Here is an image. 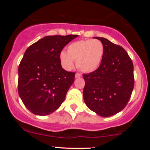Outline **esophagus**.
<instances>
[{
  "label": "esophagus",
  "instance_id": "obj_1",
  "mask_svg": "<svg viewBox=\"0 0 150 150\" xmlns=\"http://www.w3.org/2000/svg\"><path fill=\"white\" fill-rule=\"evenodd\" d=\"M81 76H82V75H81L80 73H77L76 74H75V77H76V78H78V77H80Z\"/></svg>",
  "mask_w": 150,
  "mask_h": 150
}]
</instances>
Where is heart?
<instances>
[{
    "mask_svg": "<svg viewBox=\"0 0 150 150\" xmlns=\"http://www.w3.org/2000/svg\"><path fill=\"white\" fill-rule=\"evenodd\" d=\"M104 51V45L100 41L96 39L78 41L68 46V54L62 51L59 59L65 70H71L74 61H76L77 67L81 71L90 73L99 68Z\"/></svg>",
    "mask_w": 150,
    "mask_h": 150,
    "instance_id": "b5f03b06",
    "label": "heart"
}]
</instances>
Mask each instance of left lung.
Here are the masks:
<instances>
[{
	"mask_svg": "<svg viewBox=\"0 0 150 150\" xmlns=\"http://www.w3.org/2000/svg\"><path fill=\"white\" fill-rule=\"evenodd\" d=\"M104 45L99 68L83 74V97L89 109L103 117L116 114L125 107L133 90V64L123 47L103 37H94Z\"/></svg>",
	"mask_w": 150,
	"mask_h": 150,
	"instance_id": "1",
	"label": "left lung"
}]
</instances>
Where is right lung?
<instances>
[{
  "mask_svg": "<svg viewBox=\"0 0 150 150\" xmlns=\"http://www.w3.org/2000/svg\"><path fill=\"white\" fill-rule=\"evenodd\" d=\"M77 34L47 36L26 50L18 68V93L32 113L46 116L60 107L75 73L62 68V50Z\"/></svg>",
  "mask_w": 150,
  "mask_h": 150,
  "instance_id": "right-lung-1",
  "label": "right lung"
}]
</instances>
